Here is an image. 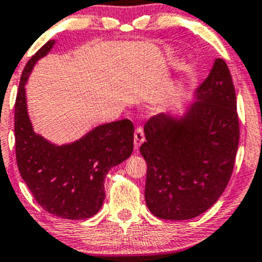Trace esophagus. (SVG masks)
I'll list each match as a JSON object with an SVG mask.
<instances>
[{
    "mask_svg": "<svg viewBox=\"0 0 262 262\" xmlns=\"http://www.w3.org/2000/svg\"><path fill=\"white\" fill-rule=\"evenodd\" d=\"M143 142H144V133H143V129L139 126L134 132V147H136L137 150H138V148Z\"/></svg>",
    "mask_w": 262,
    "mask_h": 262,
    "instance_id": "34e87169",
    "label": "esophagus"
}]
</instances>
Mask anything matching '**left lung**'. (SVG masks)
Returning <instances> with one entry per match:
<instances>
[{
  "label": "left lung",
  "mask_w": 262,
  "mask_h": 262,
  "mask_svg": "<svg viewBox=\"0 0 262 262\" xmlns=\"http://www.w3.org/2000/svg\"><path fill=\"white\" fill-rule=\"evenodd\" d=\"M182 118L158 114L144 125L145 203L154 216L182 221L200 216L228 184L240 139L236 93L224 59L197 88Z\"/></svg>",
  "instance_id": "1"
}]
</instances>
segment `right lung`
Listing matches in <instances>:
<instances>
[{"instance_id":"obj_1","label":"right lung","mask_w":262,"mask_h":262,"mask_svg":"<svg viewBox=\"0 0 262 262\" xmlns=\"http://www.w3.org/2000/svg\"><path fill=\"white\" fill-rule=\"evenodd\" d=\"M50 40L27 61L15 103V147L20 174L41 207L65 220H85L103 206L104 181L113 167L133 152L134 126L129 119L103 124L81 139L56 145L32 129L25 84L38 59L54 46Z\"/></svg>"}]
</instances>
